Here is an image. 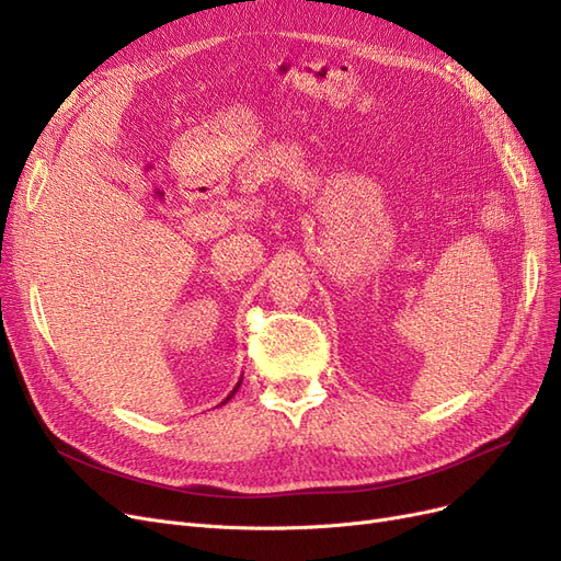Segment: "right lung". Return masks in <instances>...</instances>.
<instances>
[{
    "instance_id": "add662e5",
    "label": "right lung",
    "mask_w": 561,
    "mask_h": 561,
    "mask_svg": "<svg viewBox=\"0 0 561 561\" xmlns=\"http://www.w3.org/2000/svg\"><path fill=\"white\" fill-rule=\"evenodd\" d=\"M240 383H242V379H240V381H238V383H236V388H233V392H231V396H228V398H226V400H224V402H221V404H226V402H228V400H231V398H233V396H236V390H238V388H240Z\"/></svg>"
}]
</instances>
